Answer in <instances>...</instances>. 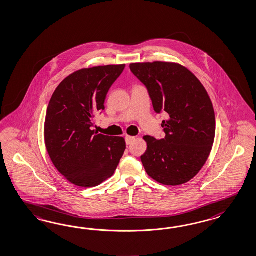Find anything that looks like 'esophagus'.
Masks as SVG:
<instances>
[{"label":"esophagus","mask_w":256,"mask_h":256,"mask_svg":"<svg viewBox=\"0 0 256 256\" xmlns=\"http://www.w3.org/2000/svg\"><path fill=\"white\" fill-rule=\"evenodd\" d=\"M136 140L134 136H126L125 138V141H126V144L127 145H131L132 143Z\"/></svg>","instance_id":"obj_1"}]
</instances>
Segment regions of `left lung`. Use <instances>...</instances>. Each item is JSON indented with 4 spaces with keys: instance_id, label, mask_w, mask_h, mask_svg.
Here are the masks:
<instances>
[{
    "instance_id": "left-lung-1",
    "label": "left lung",
    "mask_w": 256,
    "mask_h": 256,
    "mask_svg": "<svg viewBox=\"0 0 256 256\" xmlns=\"http://www.w3.org/2000/svg\"><path fill=\"white\" fill-rule=\"evenodd\" d=\"M130 69L148 90L154 111L168 115L164 138L146 136L141 162L148 175L164 185L188 182L208 160L215 138V113L198 78L173 62L131 64Z\"/></svg>"
}]
</instances>
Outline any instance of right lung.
Wrapping results in <instances>:
<instances>
[{"label": "right lung", "instance_id": "right-lung-1", "mask_svg": "<svg viewBox=\"0 0 256 256\" xmlns=\"http://www.w3.org/2000/svg\"><path fill=\"white\" fill-rule=\"evenodd\" d=\"M125 64L81 69L62 81L44 120V143L53 164L67 180L94 187L114 174L124 154V138L92 130L106 94Z\"/></svg>", "mask_w": 256, "mask_h": 256}]
</instances>
